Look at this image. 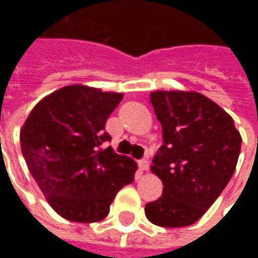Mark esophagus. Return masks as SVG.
<instances>
[{"instance_id": "esophagus-1", "label": "esophagus", "mask_w": 258, "mask_h": 258, "mask_svg": "<svg viewBox=\"0 0 258 258\" xmlns=\"http://www.w3.org/2000/svg\"><path fill=\"white\" fill-rule=\"evenodd\" d=\"M139 169L141 171H148L149 169V161L148 159H141L139 161Z\"/></svg>"}]
</instances>
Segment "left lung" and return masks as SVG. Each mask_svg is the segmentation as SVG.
I'll return each mask as SVG.
<instances>
[{
    "instance_id": "1",
    "label": "left lung",
    "mask_w": 258,
    "mask_h": 258,
    "mask_svg": "<svg viewBox=\"0 0 258 258\" xmlns=\"http://www.w3.org/2000/svg\"><path fill=\"white\" fill-rule=\"evenodd\" d=\"M151 102L164 138L151 169L164 182V194L145 205V214L159 227H186L230 182L241 136L233 117L201 93L154 92Z\"/></svg>"
}]
</instances>
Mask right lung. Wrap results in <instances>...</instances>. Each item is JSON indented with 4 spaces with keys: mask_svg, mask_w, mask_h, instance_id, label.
Listing matches in <instances>:
<instances>
[{
    "mask_svg": "<svg viewBox=\"0 0 258 258\" xmlns=\"http://www.w3.org/2000/svg\"><path fill=\"white\" fill-rule=\"evenodd\" d=\"M87 86H66L43 99L20 134L30 172L55 213L75 223L100 221L119 189L132 183L134 159L107 146L106 120L122 100Z\"/></svg>",
    "mask_w": 258,
    "mask_h": 258,
    "instance_id": "obj_1",
    "label": "right lung"
}]
</instances>
